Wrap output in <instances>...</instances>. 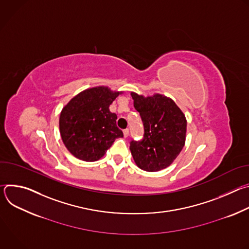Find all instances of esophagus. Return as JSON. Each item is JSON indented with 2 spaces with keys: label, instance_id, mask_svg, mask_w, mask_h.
Instances as JSON below:
<instances>
[{
  "label": "esophagus",
  "instance_id": "esophagus-1",
  "mask_svg": "<svg viewBox=\"0 0 249 249\" xmlns=\"http://www.w3.org/2000/svg\"><path fill=\"white\" fill-rule=\"evenodd\" d=\"M123 134H124V137H125V138H127V137L129 136V130H128V129L123 130Z\"/></svg>",
  "mask_w": 249,
  "mask_h": 249
}]
</instances>
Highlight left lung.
<instances>
[{
	"instance_id": "1",
	"label": "left lung",
	"mask_w": 249,
	"mask_h": 249,
	"mask_svg": "<svg viewBox=\"0 0 249 249\" xmlns=\"http://www.w3.org/2000/svg\"><path fill=\"white\" fill-rule=\"evenodd\" d=\"M134 107L144 124V138L132 141L130 151L136 164L154 172L169 166L184 147L187 121L175 102L162 94L131 92Z\"/></svg>"
}]
</instances>
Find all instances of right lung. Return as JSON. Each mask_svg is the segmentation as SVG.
Listing matches in <instances>:
<instances>
[{"label":"right lung","mask_w":249,"mask_h":249,"mask_svg":"<svg viewBox=\"0 0 249 249\" xmlns=\"http://www.w3.org/2000/svg\"><path fill=\"white\" fill-rule=\"evenodd\" d=\"M122 91L107 87L88 89L63 107L59 127L64 145L79 160L95 161L101 159L123 132L117 127V115L109 105Z\"/></svg>","instance_id":"add662e5"}]
</instances>
